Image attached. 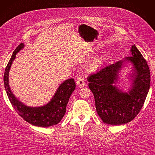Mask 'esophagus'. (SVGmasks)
Listing matches in <instances>:
<instances>
[{"label":"esophagus","instance_id":"34e87169","mask_svg":"<svg viewBox=\"0 0 155 155\" xmlns=\"http://www.w3.org/2000/svg\"><path fill=\"white\" fill-rule=\"evenodd\" d=\"M76 84L77 85V86H78L79 88H82V87L84 86L85 85V81L84 79L82 77H79L78 78H77V81H76Z\"/></svg>","mask_w":155,"mask_h":155}]
</instances>
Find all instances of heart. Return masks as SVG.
Listing matches in <instances>:
<instances>
[{"label": "heart", "instance_id": "heart-1", "mask_svg": "<svg viewBox=\"0 0 155 155\" xmlns=\"http://www.w3.org/2000/svg\"><path fill=\"white\" fill-rule=\"evenodd\" d=\"M99 63H100V62H98V63H97V65H98V64H99Z\"/></svg>", "mask_w": 155, "mask_h": 155}]
</instances>
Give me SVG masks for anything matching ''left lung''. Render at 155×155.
<instances>
[{
	"instance_id": "8db88e82",
	"label": "left lung",
	"mask_w": 155,
	"mask_h": 155,
	"mask_svg": "<svg viewBox=\"0 0 155 155\" xmlns=\"http://www.w3.org/2000/svg\"><path fill=\"white\" fill-rule=\"evenodd\" d=\"M132 56L126 60L132 62L136 74L132 88L124 93L113 86L118 81V72L124 61L103 67L88 77V86L94 94L97 113L104 123L110 125L126 124L140 112L150 88V71L145 59L136 46H132Z\"/></svg>"
}]
</instances>
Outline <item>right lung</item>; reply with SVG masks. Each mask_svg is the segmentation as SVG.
Listing matches in <instances>:
<instances>
[{
    "mask_svg": "<svg viewBox=\"0 0 155 155\" xmlns=\"http://www.w3.org/2000/svg\"><path fill=\"white\" fill-rule=\"evenodd\" d=\"M23 46L24 45L21 43L15 49L5 71L4 83L8 97L15 111L29 124L38 127H50L57 124L65 115L69 99L76 88L74 80L70 78L63 82L59 86L51 101L46 105L41 107H30L23 104L11 92L8 84V73L15 55Z\"/></svg>",
    "mask_w": 155,
    "mask_h": 155,
    "instance_id": "obj_1",
    "label": "right lung"
}]
</instances>
